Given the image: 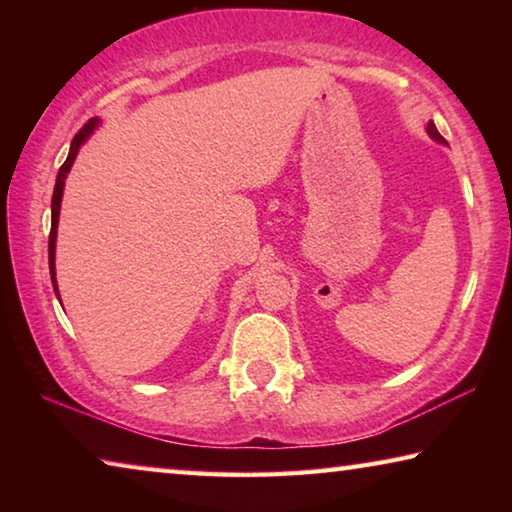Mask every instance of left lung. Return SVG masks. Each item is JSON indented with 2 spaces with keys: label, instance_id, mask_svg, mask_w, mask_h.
<instances>
[{
  "label": "left lung",
  "instance_id": "1",
  "mask_svg": "<svg viewBox=\"0 0 512 512\" xmlns=\"http://www.w3.org/2000/svg\"><path fill=\"white\" fill-rule=\"evenodd\" d=\"M427 131H429V135L433 137V140H438V142H445V140H443V135H440V133L436 131V126H433V124H429Z\"/></svg>",
  "mask_w": 512,
  "mask_h": 512
}]
</instances>
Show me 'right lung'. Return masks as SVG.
Listing matches in <instances>:
<instances>
[{"mask_svg":"<svg viewBox=\"0 0 512 512\" xmlns=\"http://www.w3.org/2000/svg\"><path fill=\"white\" fill-rule=\"evenodd\" d=\"M97 128V119H90L88 124H85L79 133L74 135L72 146H69V155L67 160L63 162V167L58 169V176H56V187H54V198H51V232H49V273H51V282H54V291L58 296V287H56V264H54V257H56V232H58V214H60V201H63V187H65V178L69 169H72L76 153H79L81 144L88 140L90 133ZM60 300V296H58Z\"/></svg>","mask_w":512,"mask_h":512,"instance_id":"obj_1","label":"right lung"}]
</instances>
